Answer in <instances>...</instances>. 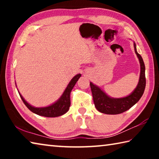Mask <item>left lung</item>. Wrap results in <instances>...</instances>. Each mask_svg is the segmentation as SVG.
Listing matches in <instances>:
<instances>
[{
    "instance_id": "obj_1",
    "label": "left lung",
    "mask_w": 159,
    "mask_h": 159,
    "mask_svg": "<svg viewBox=\"0 0 159 159\" xmlns=\"http://www.w3.org/2000/svg\"><path fill=\"white\" fill-rule=\"evenodd\" d=\"M134 52L138 56L139 64H140V75H139L138 84L131 94L122 98H110L98 86L94 85L93 83H90L94 104L96 109L99 112L106 114H121L134 105L143 95L145 86H146L145 66L141 55L137 52L136 45L134 43Z\"/></svg>"
}]
</instances>
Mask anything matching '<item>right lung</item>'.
I'll list each match as a JSON object with an SVG mask.
<instances>
[{
    "label": "right lung",
    "mask_w": 159,
    "mask_h": 159,
    "mask_svg": "<svg viewBox=\"0 0 159 159\" xmlns=\"http://www.w3.org/2000/svg\"><path fill=\"white\" fill-rule=\"evenodd\" d=\"M81 76V74H77L75 76L73 79L71 80V81L67 85L65 90L61 96L58 99L57 102L53 103L51 105L45 107H34L29 104L27 102H26L22 96H21L20 92L18 91L19 94H20L21 99H22L24 103H25L26 107L32 111L34 114L37 115L42 116L45 117H57L63 115L69 111L70 105H71V101H70V93H71L72 89L74 87L75 84H76L78 80Z\"/></svg>",
    "instance_id": "1"
}]
</instances>
